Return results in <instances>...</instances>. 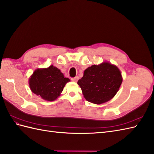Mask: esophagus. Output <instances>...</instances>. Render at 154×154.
<instances>
[{
	"mask_svg": "<svg viewBox=\"0 0 154 154\" xmlns=\"http://www.w3.org/2000/svg\"><path fill=\"white\" fill-rule=\"evenodd\" d=\"M79 79V77H75L74 78H71V81H73V82H77Z\"/></svg>",
	"mask_w": 154,
	"mask_h": 154,
	"instance_id": "34e87169",
	"label": "esophagus"
}]
</instances>
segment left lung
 Returning <instances> with one entry per match:
<instances>
[{
    "label": "left lung",
    "instance_id": "8db88e82",
    "mask_svg": "<svg viewBox=\"0 0 154 154\" xmlns=\"http://www.w3.org/2000/svg\"><path fill=\"white\" fill-rule=\"evenodd\" d=\"M122 81L119 69L108 62H103L86 69L77 84L87 101L101 104L115 96Z\"/></svg>",
    "mask_w": 154,
    "mask_h": 154
}]
</instances>
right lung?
Returning <instances> with one entry per match:
<instances>
[{"label":"right lung","mask_w":154,"mask_h":154,"mask_svg":"<svg viewBox=\"0 0 154 154\" xmlns=\"http://www.w3.org/2000/svg\"><path fill=\"white\" fill-rule=\"evenodd\" d=\"M70 81L53 65L47 68H38L29 79L31 91L45 100L52 102L60 96L67 83Z\"/></svg>","instance_id":"add662e5"}]
</instances>
